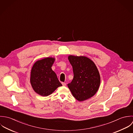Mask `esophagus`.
Segmentation results:
<instances>
[{"label": "esophagus", "instance_id": "obj_1", "mask_svg": "<svg viewBox=\"0 0 133 133\" xmlns=\"http://www.w3.org/2000/svg\"><path fill=\"white\" fill-rule=\"evenodd\" d=\"M62 85L64 86H65L66 85V83H64V82H62Z\"/></svg>", "mask_w": 133, "mask_h": 133}]
</instances>
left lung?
Masks as SVG:
<instances>
[{
	"label": "left lung",
	"instance_id": "1",
	"mask_svg": "<svg viewBox=\"0 0 133 133\" xmlns=\"http://www.w3.org/2000/svg\"><path fill=\"white\" fill-rule=\"evenodd\" d=\"M68 60L72 66L74 79L68 87L73 96L83 101L94 96L100 84V76L95 64L84 56L69 55Z\"/></svg>",
	"mask_w": 133,
	"mask_h": 133
}]
</instances>
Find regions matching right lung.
Returning <instances> with one entry per match:
<instances>
[{
  "mask_svg": "<svg viewBox=\"0 0 133 133\" xmlns=\"http://www.w3.org/2000/svg\"><path fill=\"white\" fill-rule=\"evenodd\" d=\"M54 61L53 57H46L36 61L32 68L31 86L35 92L42 96L51 95L57 87L62 86L51 68Z\"/></svg>",
  "mask_w": 133,
  "mask_h": 133,
  "instance_id": "right-lung-1",
  "label": "right lung"
}]
</instances>
